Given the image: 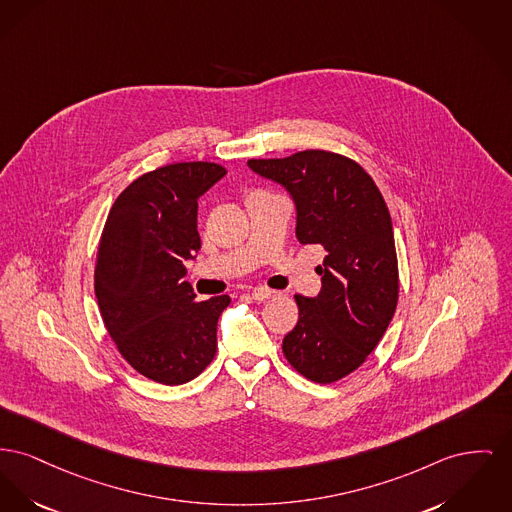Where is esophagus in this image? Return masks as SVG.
Returning <instances> with one entry per match:
<instances>
[{
  "label": "esophagus",
  "mask_w": 512,
  "mask_h": 512,
  "mask_svg": "<svg viewBox=\"0 0 512 512\" xmlns=\"http://www.w3.org/2000/svg\"><path fill=\"white\" fill-rule=\"evenodd\" d=\"M274 296H276V292L269 290V288H255V290L251 292V298L255 301L271 300Z\"/></svg>",
  "instance_id": "esophagus-1"
}]
</instances>
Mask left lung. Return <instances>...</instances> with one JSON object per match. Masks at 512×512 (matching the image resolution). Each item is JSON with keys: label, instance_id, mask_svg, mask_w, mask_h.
<instances>
[{"label": "left lung", "instance_id": "left-lung-1", "mask_svg": "<svg viewBox=\"0 0 512 512\" xmlns=\"http://www.w3.org/2000/svg\"><path fill=\"white\" fill-rule=\"evenodd\" d=\"M247 166L288 191L300 243L327 251L317 267L321 292L296 296L300 319L282 352L303 377L334 383L375 350L396 309L398 263L385 199L358 162L334 152L253 158Z\"/></svg>", "mask_w": 512, "mask_h": 512}]
</instances>
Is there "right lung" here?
<instances>
[{"label": "right lung", "mask_w": 512, "mask_h": 512, "mask_svg": "<svg viewBox=\"0 0 512 512\" xmlns=\"http://www.w3.org/2000/svg\"><path fill=\"white\" fill-rule=\"evenodd\" d=\"M226 168L162 166L116 199L98 245L94 294L104 325L133 369L162 385L195 379L216 354L228 296L195 300L185 261L201 249L197 201Z\"/></svg>", "instance_id": "add662e5"}]
</instances>
